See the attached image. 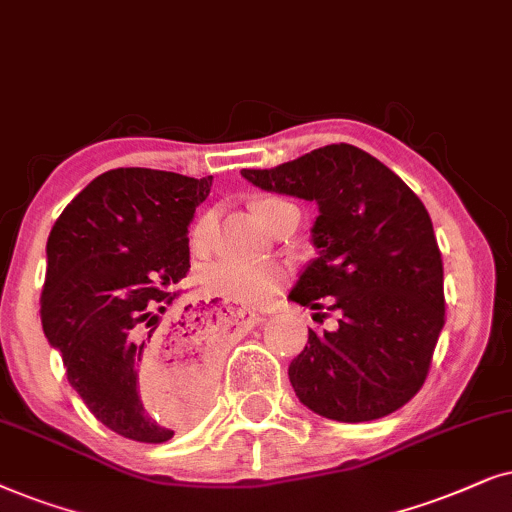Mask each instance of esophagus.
Here are the masks:
<instances>
[{"label": "esophagus", "mask_w": 512, "mask_h": 512, "mask_svg": "<svg viewBox=\"0 0 512 512\" xmlns=\"http://www.w3.org/2000/svg\"><path fill=\"white\" fill-rule=\"evenodd\" d=\"M229 313H231V318L241 325H257L262 320L260 313L245 309V306H229Z\"/></svg>", "instance_id": "obj_1"}]
</instances>
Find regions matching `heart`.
I'll return each instance as SVG.
<instances>
[{
  "instance_id": "b5f03b06",
  "label": "heart",
  "mask_w": 512,
  "mask_h": 512,
  "mask_svg": "<svg viewBox=\"0 0 512 512\" xmlns=\"http://www.w3.org/2000/svg\"><path fill=\"white\" fill-rule=\"evenodd\" d=\"M281 203L283 201L278 199H264L257 203V215H260V220H264L269 210L281 206ZM213 229L215 213L208 210V213H203L199 220L194 222L192 234H189L192 248L206 250L210 236H213ZM201 281L206 285V290L213 292V295L227 297L231 302L260 306L267 304L269 299H274L278 292L283 290V285L288 283V271H285L283 264L276 262L220 260L208 264V267L203 269Z\"/></svg>"
}]
</instances>
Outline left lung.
I'll return each instance as SVG.
<instances>
[{
	"label": "left lung",
	"instance_id": "1",
	"mask_svg": "<svg viewBox=\"0 0 512 512\" xmlns=\"http://www.w3.org/2000/svg\"><path fill=\"white\" fill-rule=\"evenodd\" d=\"M241 175L264 192L318 206V255L288 299L309 309L327 304L339 327L309 330L290 363L299 403L344 424L400 410L424 386L445 325L442 257L424 203L391 168L344 142Z\"/></svg>",
	"mask_w": 512,
	"mask_h": 512
}]
</instances>
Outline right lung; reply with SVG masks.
<instances>
[{"label": "right lung", "instance_id": "1", "mask_svg": "<svg viewBox=\"0 0 512 512\" xmlns=\"http://www.w3.org/2000/svg\"><path fill=\"white\" fill-rule=\"evenodd\" d=\"M210 187L213 175L107 170L67 203L46 241L44 335L93 417L128 440H170L206 410L215 384L213 320L192 313L161 325ZM166 352L169 400L147 404L139 377Z\"/></svg>", "mask_w": 512, "mask_h": 512}]
</instances>
